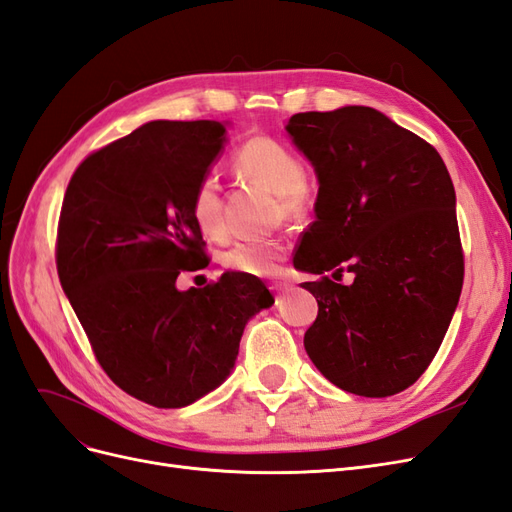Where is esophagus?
Masks as SVG:
<instances>
[{
  "label": "esophagus",
  "instance_id": "obj_1",
  "mask_svg": "<svg viewBox=\"0 0 512 512\" xmlns=\"http://www.w3.org/2000/svg\"><path fill=\"white\" fill-rule=\"evenodd\" d=\"M271 290L277 294V297H282V294H286V292L290 290V284H286V282H275V284H271Z\"/></svg>",
  "mask_w": 512,
  "mask_h": 512
}]
</instances>
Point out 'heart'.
<instances>
[{
    "mask_svg": "<svg viewBox=\"0 0 512 512\" xmlns=\"http://www.w3.org/2000/svg\"><path fill=\"white\" fill-rule=\"evenodd\" d=\"M235 164L245 177L267 185L277 194L280 213L286 220H301L312 207V188L303 175V164L286 143L271 136H254L245 141ZM192 220L205 237H220L224 232L220 183L215 175H205L192 194ZM288 247L282 239H258L237 243L224 256L226 267L247 275H275L280 271Z\"/></svg>",
    "mask_w": 512,
    "mask_h": 512,
    "instance_id": "1",
    "label": "heart"
}]
</instances>
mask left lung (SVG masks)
<instances>
[{
    "instance_id": "left-lung-1",
    "label": "left lung",
    "mask_w": 512,
    "mask_h": 512,
    "mask_svg": "<svg viewBox=\"0 0 512 512\" xmlns=\"http://www.w3.org/2000/svg\"><path fill=\"white\" fill-rule=\"evenodd\" d=\"M286 130L320 183L297 260L320 275L303 284L318 301L305 350L339 389L395 395L423 376L459 303L451 175L427 141L369 106L297 113ZM327 270L355 282L337 285Z\"/></svg>"
}]
</instances>
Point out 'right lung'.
I'll return each instance as SVG.
<instances>
[{
    "mask_svg": "<svg viewBox=\"0 0 512 512\" xmlns=\"http://www.w3.org/2000/svg\"><path fill=\"white\" fill-rule=\"evenodd\" d=\"M224 141L220 121H149L87 156L61 205V288L106 376L156 408L218 389L247 320L273 305L247 273L177 288L179 273L205 269L190 203Z\"/></svg>",
    "mask_w": 512,
    "mask_h": 512,
    "instance_id": "1",
    "label": "right lung"
}]
</instances>
